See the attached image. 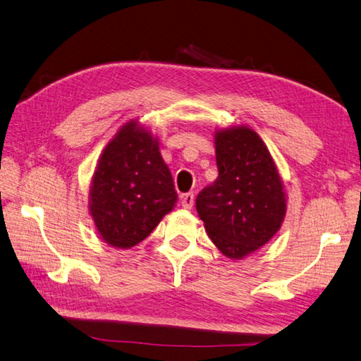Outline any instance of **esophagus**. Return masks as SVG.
Listing matches in <instances>:
<instances>
[{"label": "esophagus", "mask_w": 361, "mask_h": 361, "mask_svg": "<svg viewBox=\"0 0 361 361\" xmlns=\"http://www.w3.org/2000/svg\"><path fill=\"white\" fill-rule=\"evenodd\" d=\"M181 207L190 209L194 207V194L192 192H188V194H183L181 195Z\"/></svg>", "instance_id": "34e87169"}]
</instances>
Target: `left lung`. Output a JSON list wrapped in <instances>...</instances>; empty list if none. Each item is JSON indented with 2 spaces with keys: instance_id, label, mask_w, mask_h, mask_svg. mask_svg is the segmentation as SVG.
<instances>
[{
  "instance_id": "obj_1",
  "label": "left lung",
  "mask_w": 361,
  "mask_h": 361,
  "mask_svg": "<svg viewBox=\"0 0 361 361\" xmlns=\"http://www.w3.org/2000/svg\"><path fill=\"white\" fill-rule=\"evenodd\" d=\"M219 176L197 195L208 236L225 257L243 259L267 244L283 224L286 195L266 144L249 126L214 133Z\"/></svg>"
}]
</instances>
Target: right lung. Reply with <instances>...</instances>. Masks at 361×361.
<instances>
[{"instance_id":"1","label":"right lung","mask_w":361,"mask_h":361,"mask_svg":"<svg viewBox=\"0 0 361 361\" xmlns=\"http://www.w3.org/2000/svg\"><path fill=\"white\" fill-rule=\"evenodd\" d=\"M176 190L161 157L159 140L130 120L98 159L89 190V213L106 244L130 249L173 209Z\"/></svg>"}]
</instances>
